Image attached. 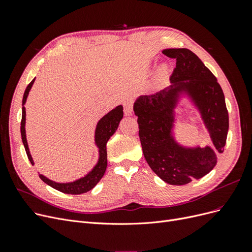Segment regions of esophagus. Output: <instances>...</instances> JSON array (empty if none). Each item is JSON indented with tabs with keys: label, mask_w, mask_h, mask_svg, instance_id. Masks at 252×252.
<instances>
[{
	"label": "esophagus",
	"mask_w": 252,
	"mask_h": 252,
	"mask_svg": "<svg viewBox=\"0 0 252 252\" xmlns=\"http://www.w3.org/2000/svg\"><path fill=\"white\" fill-rule=\"evenodd\" d=\"M124 113L126 116H131L132 114V104L131 102L126 101L124 102Z\"/></svg>",
	"instance_id": "obj_1"
}]
</instances>
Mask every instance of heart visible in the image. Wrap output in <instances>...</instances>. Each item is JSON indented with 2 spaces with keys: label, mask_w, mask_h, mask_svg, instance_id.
<instances>
[{
  "label": "heart",
  "mask_w": 252,
  "mask_h": 252,
  "mask_svg": "<svg viewBox=\"0 0 252 252\" xmlns=\"http://www.w3.org/2000/svg\"><path fill=\"white\" fill-rule=\"evenodd\" d=\"M165 72H166V67L163 66V67L161 68V69H159V74H164Z\"/></svg>",
  "instance_id": "obj_1"
}]
</instances>
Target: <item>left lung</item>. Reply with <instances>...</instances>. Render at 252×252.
I'll return each instance as SVG.
<instances>
[{
  "label": "left lung",
  "instance_id": "8db88e82",
  "mask_svg": "<svg viewBox=\"0 0 252 252\" xmlns=\"http://www.w3.org/2000/svg\"><path fill=\"white\" fill-rule=\"evenodd\" d=\"M162 52L177 61L171 85L154 94L141 95L133 110L138 117L143 154L150 168L170 185H185L203 178L216 166L217 155L224 151L229 118L223 90L199 57L186 48ZM182 93L191 98L200 110L214 143L212 149H187L175 142L171 134L174 108Z\"/></svg>",
  "mask_w": 252,
  "mask_h": 252
}]
</instances>
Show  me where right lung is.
Wrapping results in <instances>:
<instances>
[{
	"instance_id": "obj_1",
	"label": "right lung",
	"mask_w": 252,
	"mask_h": 252,
	"mask_svg": "<svg viewBox=\"0 0 252 252\" xmlns=\"http://www.w3.org/2000/svg\"><path fill=\"white\" fill-rule=\"evenodd\" d=\"M33 82H34V79L28 84V86L26 87V90L24 93V95H23L22 121H21L22 141H23V144H24V147H25L29 161L32 165L34 163H33V159L32 158V155H30V152H29L28 144H27V140H26V131H25L26 111H25L24 105L26 103L29 91L32 87ZM122 118H123V106L120 105V106H118V107L112 109L110 112H108L106 116H104L100 121H98V123L95 128L94 140H95L96 146L98 147V154H100V158H98L97 164L94 167V169L91 170L88 174H86L85 177L74 181V182H71V183L53 182V181L47 179L46 177H44L43 174H39L40 179L44 183H46V184L49 185L50 187L59 190V191H61V192L68 193V194H82V193H85V192L89 191V190L93 189L103 178V175L106 171V168H107V149H106V144H107L108 140L110 139V136L114 132H116Z\"/></svg>"
}]
</instances>
